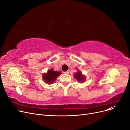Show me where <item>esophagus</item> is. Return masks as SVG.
Segmentation results:
<instances>
[{
	"label": "esophagus",
	"mask_w": 130,
	"mask_h": 130,
	"mask_svg": "<svg viewBox=\"0 0 130 130\" xmlns=\"http://www.w3.org/2000/svg\"><path fill=\"white\" fill-rule=\"evenodd\" d=\"M64 74H68L69 73V71H66V72H64Z\"/></svg>",
	"instance_id": "esophagus-1"
}]
</instances>
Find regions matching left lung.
Returning <instances> with one entry per match:
<instances>
[{
	"label": "left lung",
	"instance_id": "8db88e82",
	"mask_svg": "<svg viewBox=\"0 0 130 130\" xmlns=\"http://www.w3.org/2000/svg\"><path fill=\"white\" fill-rule=\"evenodd\" d=\"M74 76L77 81L79 82H83L85 80V76L82 74V73L79 70H78V72L75 74Z\"/></svg>",
	"mask_w": 130,
	"mask_h": 130
}]
</instances>
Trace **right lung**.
<instances>
[{"mask_svg": "<svg viewBox=\"0 0 130 130\" xmlns=\"http://www.w3.org/2000/svg\"><path fill=\"white\" fill-rule=\"evenodd\" d=\"M60 72L54 71V69H51L48 70L46 73L43 74V79L48 84H53L55 81L57 77L61 74Z\"/></svg>", "mask_w": 130, "mask_h": 130, "instance_id": "1", "label": "right lung"}]
</instances>
